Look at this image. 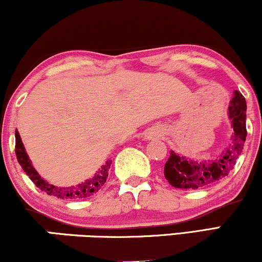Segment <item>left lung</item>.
<instances>
[{"instance_id": "obj_1", "label": "left lung", "mask_w": 262, "mask_h": 262, "mask_svg": "<svg viewBox=\"0 0 262 262\" xmlns=\"http://www.w3.org/2000/svg\"><path fill=\"white\" fill-rule=\"evenodd\" d=\"M246 110V99L240 91L236 90L229 105V117L234 128L233 141L229 148L219 159L208 161L192 160L171 150L164 168L167 182L178 189L196 190L212 185L229 174L245 146Z\"/></svg>"}]
</instances>
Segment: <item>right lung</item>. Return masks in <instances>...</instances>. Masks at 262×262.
I'll return each instance as SVG.
<instances>
[{
    "instance_id": "right-lung-1",
    "label": "right lung",
    "mask_w": 262,
    "mask_h": 262,
    "mask_svg": "<svg viewBox=\"0 0 262 262\" xmlns=\"http://www.w3.org/2000/svg\"><path fill=\"white\" fill-rule=\"evenodd\" d=\"M15 154L16 159L21 165L22 169L31 178L32 182L35 184L36 187H39L40 190L46 192L47 194H50V196L61 198V200H84V198L94 196L104 185L106 178H108L110 165H112V161H106L104 166L99 169L97 173H95L93 178L88 179L84 183L78 184V185L71 187H58L51 185L46 180H43L39 176V173L35 171V168L32 166V163L29 160L27 153H26L24 143L21 141V138L17 130H15Z\"/></svg>"
}]
</instances>
